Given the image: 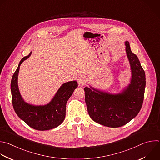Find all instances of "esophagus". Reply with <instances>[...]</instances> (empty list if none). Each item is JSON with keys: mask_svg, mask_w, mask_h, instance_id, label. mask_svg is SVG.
<instances>
[{"mask_svg": "<svg viewBox=\"0 0 160 160\" xmlns=\"http://www.w3.org/2000/svg\"><path fill=\"white\" fill-rule=\"evenodd\" d=\"M77 80H78V83L80 85H84V83H86V78L83 76V75H79L78 77V78H77Z\"/></svg>", "mask_w": 160, "mask_h": 160, "instance_id": "1", "label": "esophagus"}]
</instances>
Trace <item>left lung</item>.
Returning a JSON list of instances; mask_svg holds the SVG:
<instances>
[{
    "mask_svg": "<svg viewBox=\"0 0 160 160\" xmlns=\"http://www.w3.org/2000/svg\"><path fill=\"white\" fill-rule=\"evenodd\" d=\"M126 46L132 78L124 93L111 95L92 87L84 88L85 100L90 117L95 122L107 127L119 128L126 124L138 114L143 103L145 72L138 57L132 52L128 41L126 42Z\"/></svg>",
    "mask_w": 160,
    "mask_h": 160,
    "instance_id": "obj_1",
    "label": "left lung"
}]
</instances>
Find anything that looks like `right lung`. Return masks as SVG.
Masks as SVG:
<instances>
[{
  "label": "right lung",
  "mask_w": 160,
  "mask_h": 160,
  "mask_svg": "<svg viewBox=\"0 0 160 160\" xmlns=\"http://www.w3.org/2000/svg\"><path fill=\"white\" fill-rule=\"evenodd\" d=\"M31 55V52L22 58L12 76L11 83L12 105L19 118L31 128L39 131L51 129L63 122L67 102L78 87V83L76 81H72L63 84L54 98L46 105L34 106L26 103L19 91L18 76L21 64Z\"/></svg>",
  "instance_id": "obj_1"
}]
</instances>
